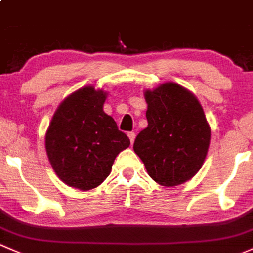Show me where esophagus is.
<instances>
[{
    "label": "esophagus",
    "mask_w": 253,
    "mask_h": 253,
    "mask_svg": "<svg viewBox=\"0 0 253 253\" xmlns=\"http://www.w3.org/2000/svg\"><path fill=\"white\" fill-rule=\"evenodd\" d=\"M127 136H129L130 142H131V145H132V143H134V141H135V137H136V134H135V132H132V131H130V132H127Z\"/></svg>",
    "instance_id": "34e87169"
}]
</instances>
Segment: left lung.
Masks as SVG:
<instances>
[{
  "label": "left lung",
  "instance_id": "8db88e82",
  "mask_svg": "<svg viewBox=\"0 0 253 253\" xmlns=\"http://www.w3.org/2000/svg\"><path fill=\"white\" fill-rule=\"evenodd\" d=\"M148 126L135 138L134 151L157 183L177 186L202 168L210 145V126L191 91L165 83L145 93Z\"/></svg>",
  "mask_w": 253,
  "mask_h": 253
}]
</instances>
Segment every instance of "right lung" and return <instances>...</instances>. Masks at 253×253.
Returning <instances> with one entry per match:
<instances>
[{
  "instance_id": "1",
  "label": "right lung",
  "mask_w": 253,
  "mask_h": 253,
  "mask_svg": "<svg viewBox=\"0 0 253 253\" xmlns=\"http://www.w3.org/2000/svg\"><path fill=\"white\" fill-rule=\"evenodd\" d=\"M104 91L85 86L61 102L45 135L54 171L69 186L89 191L110 175L116 157L130 140L102 110Z\"/></svg>"
}]
</instances>
